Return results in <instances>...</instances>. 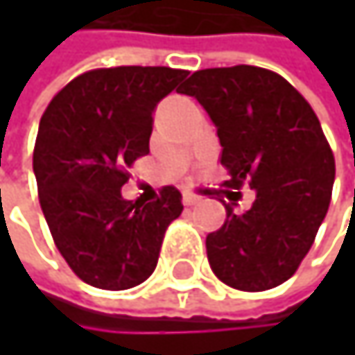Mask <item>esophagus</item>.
<instances>
[{"mask_svg": "<svg viewBox=\"0 0 355 355\" xmlns=\"http://www.w3.org/2000/svg\"><path fill=\"white\" fill-rule=\"evenodd\" d=\"M199 201H201V199H199L195 193H191V191H187V193L182 195V203H184V205H189V207H191V205H197Z\"/></svg>", "mask_w": 355, "mask_h": 355, "instance_id": "obj_1", "label": "esophagus"}]
</instances>
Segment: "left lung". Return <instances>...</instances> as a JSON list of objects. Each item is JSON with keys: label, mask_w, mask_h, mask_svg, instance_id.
<instances>
[{"label": "left lung", "mask_w": 355, "mask_h": 355, "mask_svg": "<svg viewBox=\"0 0 355 355\" xmlns=\"http://www.w3.org/2000/svg\"><path fill=\"white\" fill-rule=\"evenodd\" d=\"M178 92L195 96L218 127L224 187L257 191L247 214L224 203L222 228L205 239L211 271L243 292L284 284L331 201L335 158L319 116L286 78L254 65L199 69Z\"/></svg>", "instance_id": "obj_1"}]
</instances>
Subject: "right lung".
<instances>
[{"label": "right lung", "instance_id": "obj_1", "mask_svg": "<svg viewBox=\"0 0 355 355\" xmlns=\"http://www.w3.org/2000/svg\"><path fill=\"white\" fill-rule=\"evenodd\" d=\"M189 71L121 65L90 69L42 112L33 168L55 247L71 271L103 290H129L158 263L164 232L182 211L177 187L150 203L125 201L133 162L150 154L152 112Z\"/></svg>", "mask_w": 355, "mask_h": 355}]
</instances>
